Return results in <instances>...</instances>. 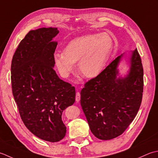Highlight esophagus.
<instances>
[{"instance_id":"esophagus-1","label":"esophagus","mask_w":158,"mask_h":158,"mask_svg":"<svg viewBox=\"0 0 158 158\" xmlns=\"http://www.w3.org/2000/svg\"><path fill=\"white\" fill-rule=\"evenodd\" d=\"M80 100V93L79 92H77L76 95V101L77 102H78Z\"/></svg>"}]
</instances>
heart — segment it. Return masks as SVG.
I'll return each instance as SVG.
<instances>
[{
  "instance_id": "obj_1",
  "label": "heart",
  "mask_w": 158,
  "mask_h": 158,
  "mask_svg": "<svg viewBox=\"0 0 158 158\" xmlns=\"http://www.w3.org/2000/svg\"><path fill=\"white\" fill-rule=\"evenodd\" d=\"M112 48L113 41L108 34H87L70 41L63 52L54 53V63L60 75L67 77L78 62L80 73L86 78H94L104 69Z\"/></svg>"
}]
</instances>
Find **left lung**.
I'll return each mask as SVG.
<instances>
[{
  "label": "left lung",
  "instance_id": "left-lung-1",
  "mask_svg": "<svg viewBox=\"0 0 158 158\" xmlns=\"http://www.w3.org/2000/svg\"><path fill=\"white\" fill-rule=\"evenodd\" d=\"M123 54L112 60L95 78L85 84L80 104L90 130L100 140L120 136L134 119L142 102L143 68L137 49L130 59V71L117 78Z\"/></svg>",
  "mask_w": 158,
  "mask_h": 158
}]
</instances>
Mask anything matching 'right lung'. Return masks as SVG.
<instances>
[{
  "label": "right lung",
  "instance_id": "right-lung-1",
  "mask_svg": "<svg viewBox=\"0 0 158 158\" xmlns=\"http://www.w3.org/2000/svg\"><path fill=\"white\" fill-rule=\"evenodd\" d=\"M57 28L30 31L13 56V95L25 126L40 139L59 142L65 137L63 110L75 102V87L54 69Z\"/></svg>",
  "mask_w": 158,
  "mask_h": 158
}]
</instances>
